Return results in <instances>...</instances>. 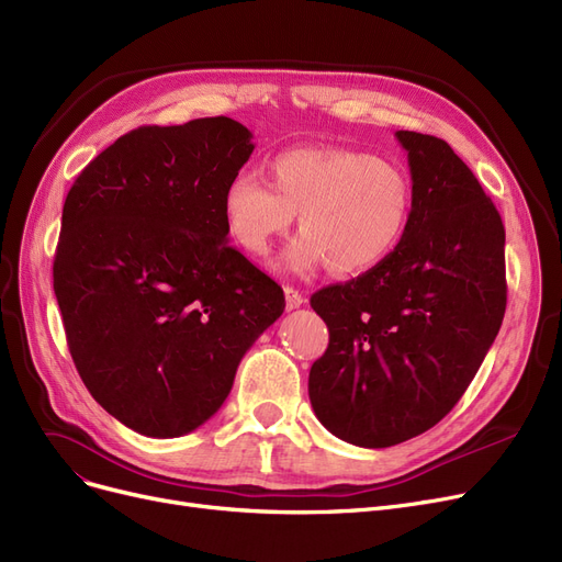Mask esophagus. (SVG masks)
Returning <instances> with one entry per match:
<instances>
[{
    "label": "esophagus",
    "instance_id": "1",
    "mask_svg": "<svg viewBox=\"0 0 562 562\" xmlns=\"http://www.w3.org/2000/svg\"><path fill=\"white\" fill-rule=\"evenodd\" d=\"M284 301H286V310H296V307H301L305 303L301 291L294 289V286H289V284L284 286Z\"/></svg>",
    "mask_w": 562,
    "mask_h": 562
}]
</instances>
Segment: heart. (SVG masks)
<instances>
[{
  "label": "heart",
  "instance_id": "1",
  "mask_svg": "<svg viewBox=\"0 0 562 562\" xmlns=\"http://www.w3.org/2000/svg\"><path fill=\"white\" fill-rule=\"evenodd\" d=\"M268 181L236 175L223 192L225 227L236 246L263 259L299 215L301 234L282 257L294 273L328 263L358 276L395 252L413 215L406 169L347 146H299L268 162Z\"/></svg>",
  "mask_w": 562,
  "mask_h": 562
}]
</instances>
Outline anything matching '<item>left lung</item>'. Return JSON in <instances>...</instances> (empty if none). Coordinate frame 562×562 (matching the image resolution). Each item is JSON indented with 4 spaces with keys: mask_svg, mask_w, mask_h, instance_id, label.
Segmentation results:
<instances>
[{
    "mask_svg": "<svg viewBox=\"0 0 562 562\" xmlns=\"http://www.w3.org/2000/svg\"><path fill=\"white\" fill-rule=\"evenodd\" d=\"M395 137L416 198L404 238L368 273L310 299L330 333L310 370V402L358 448L397 446L443 420L494 345L507 301L505 227L475 175L443 139Z\"/></svg>",
    "mask_w": 562,
    "mask_h": 562,
    "instance_id": "obj_1",
    "label": "left lung"
}]
</instances>
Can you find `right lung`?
Wrapping results in <instances>:
<instances>
[{
    "instance_id": "obj_1",
    "label": "right lung",
    "mask_w": 562,
    "mask_h": 562,
    "mask_svg": "<svg viewBox=\"0 0 562 562\" xmlns=\"http://www.w3.org/2000/svg\"><path fill=\"white\" fill-rule=\"evenodd\" d=\"M255 151L229 116L142 126L68 190L53 266L72 362L110 416L177 438L223 406L282 289L229 248L223 192Z\"/></svg>"
}]
</instances>
